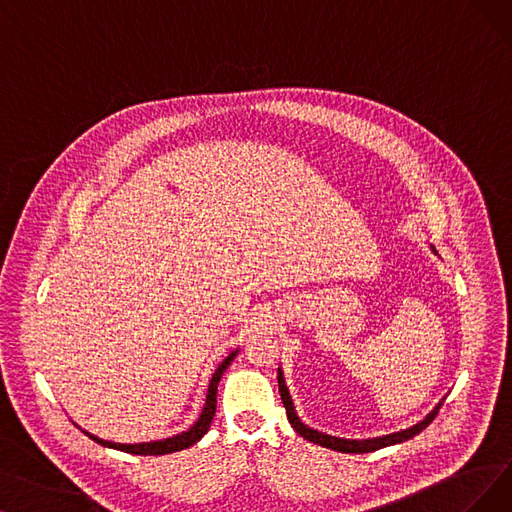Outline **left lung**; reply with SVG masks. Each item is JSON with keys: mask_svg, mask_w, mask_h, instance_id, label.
Segmentation results:
<instances>
[{"mask_svg": "<svg viewBox=\"0 0 512 512\" xmlns=\"http://www.w3.org/2000/svg\"><path fill=\"white\" fill-rule=\"evenodd\" d=\"M277 380H279V393H281V401H283V407H285V414H288V420L290 424L296 428V433H300L304 439H309L321 447H330V449H336V452H344V454H367V452H376V449L380 447H386V445H393V443H401V441H407L412 439L414 435L422 433L424 428L431 424L435 420V416L439 414V407L441 403L435 407V410L428 414L422 422H418L416 426L412 428H405V431L401 433H393V435H384V437H378V439H365V441H349V439H338V437H330V435H323V433H317L313 431V428H309L306 424H302L294 412V405H292V399H290V393L288 388H285V380H283V374L279 370L277 374Z\"/></svg>", "mask_w": 512, "mask_h": 512, "instance_id": "obj_1", "label": "left lung"}]
</instances>
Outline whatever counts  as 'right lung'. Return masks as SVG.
<instances>
[{"mask_svg": "<svg viewBox=\"0 0 512 512\" xmlns=\"http://www.w3.org/2000/svg\"><path fill=\"white\" fill-rule=\"evenodd\" d=\"M237 353H231L227 359H224L218 370L214 372L212 380H210V388H208V397H206V405H203V412L199 416V420L189 428V431L180 433L176 437H170V439H163V441H151V443H136V445H124V443H113V441H102L90 433H86L92 441L105 445V447H113V449H119V452H128V454H136V456H161V454H172V452H180V449H187L189 445L197 443L203 435H206L210 431V424H212V418L216 414V393H218V382L222 378V374L227 372L229 363L235 359Z\"/></svg>", "mask_w": 512, "mask_h": 512, "instance_id": "add662e5", "label": "right lung"}]
</instances>
